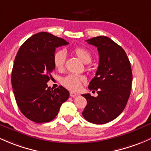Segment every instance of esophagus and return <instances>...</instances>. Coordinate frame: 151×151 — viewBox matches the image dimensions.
Listing matches in <instances>:
<instances>
[{
    "label": "esophagus",
    "instance_id": "esophagus-1",
    "mask_svg": "<svg viewBox=\"0 0 151 151\" xmlns=\"http://www.w3.org/2000/svg\"><path fill=\"white\" fill-rule=\"evenodd\" d=\"M70 95L71 97H76L78 95V94L74 92V91H70Z\"/></svg>",
    "mask_w": 151,
    "mask_h": 151
}]
</instances>
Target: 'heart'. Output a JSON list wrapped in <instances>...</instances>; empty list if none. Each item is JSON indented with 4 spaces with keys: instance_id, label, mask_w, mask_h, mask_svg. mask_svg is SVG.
Listing matches in <instances>:
<instances>
[{
    "instance_id": "obj_1",
    "label": "heart",
    "mask_w": 151,
    "mask_h": 151,
    "mask_svg": "<svg viewBox=\"0 0 151 151\" xmlns=\"http://www.w3.org/2000/svg\"><path fill=\"white\" fill-rule=\"evenodd\" d=\"M73 53L78 57L79 60L85 64H88L92 60V55L88 50L84 48L77 47L73 49ZM66 60V53L64 50L57 51L53 57V64L54 68L58 70H62L64 68ZM86 77L83 75H70L63 78L61 83L67 88L72 91H77L81 88L82 83L86 81Z\"/></svg>"
}]
</instances>
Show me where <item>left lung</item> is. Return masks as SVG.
<instances>
[{
	"label": "left lung",
	"instance_id": "1",
	"mask_svg": "<svg viewBox=\"0 0 151 151\" xmlns=\"http://www.w3.org/2000/svg\"><path fill=\"white\" fill-rule=\"evenodd\" d=\"M86 41L99 52L98 68L88 85L98 96L83 94L87 105L82 115L88 122L104 124L116 119L127 105L132 83L131 64L122 46L108 37L97 36Z\"/></svg>",
	"mask_w": 151,
	"mask_h": 151
}]
</instances>
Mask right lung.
Here are the masks:
<instances>
[{"mask_svg":"<svg viewBox=\"0 0 151 151\" xmlns=\"http://www.w3.org/2000/svg\"><path fill=\"white\" fill-rule=\"evenodd\" d=\"M68 43L63 38L41 32L29 38L17 54L12 88L20 111L32 122H51L69 98V91L63 86L52 90L46 83L55 68L53 57L56 49Z\"/></svg>","mask_w":151,"mask_h":151,"instance_id":"1","label":"right lung"}]
</instances>
